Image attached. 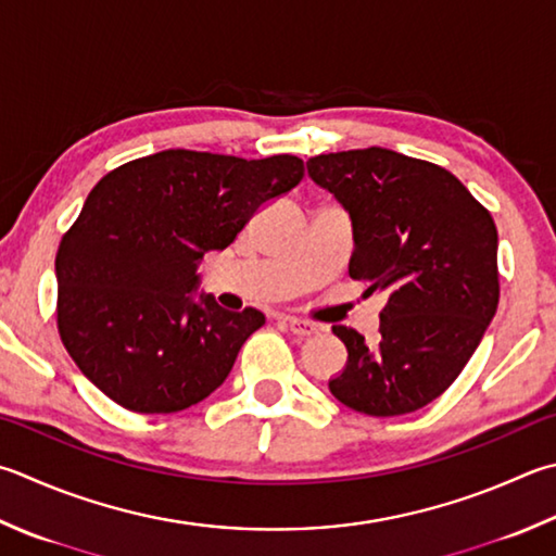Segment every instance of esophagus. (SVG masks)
<instances>
[{
	"label": "esophagus",
	"instance_id": "34e87169",
	"mask_svg": "<svg viewBox=\"0 0 556 556\" xmlns=\"http://www.w3.org/2000/svg\"><path fill=\"white\" fill-rule=\"evenodd\" d=\"M286 327L295 333V337H314V333H319V327L314 321H305V319H298V317H286Z\"/></svg>",
	"mask_w": 556,
	"mask_h": 556
}]
</instances>
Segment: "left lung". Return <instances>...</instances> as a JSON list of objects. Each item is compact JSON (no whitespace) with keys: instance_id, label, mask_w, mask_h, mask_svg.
<instances>
[{"instance_id":"obj_1","label":"left lung","mask_w":556,"mask_h":556,"mask_svg":"<svg viewBox=\"0 0 556 556\" xmlns=\"http://www.w3.org/2000/svg\"><path fill=\"white\" fill-rule=\"evenodd\" d=\"M307 174L351 217V278L387 295L375 343L333 327L349 361L329 390L361 414H412L455 382L494 319V219L443 166L394 150L319 154Z\"/></svg>"}]
</instances>
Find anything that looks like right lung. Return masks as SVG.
I'll return each mask as SVG.
<instances>
[{"label": "right lung", "mask_w": 556, "mask_h": 556, "mask_svg": "<svg viewBox=\"0 0 556 556\" xmlns=\"http://www.w3.org/2000/svg\"><path fill=\"white\" fill-rule=\"evenodd\" d=\"M302 174L292 154L164 150L103 176L55 258L60 339L87 380L138 414L213 394L266 317L195 295L198 264Z\"/></svg>", "instance_id": "add662e5"}]
</instances>
